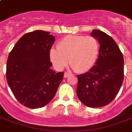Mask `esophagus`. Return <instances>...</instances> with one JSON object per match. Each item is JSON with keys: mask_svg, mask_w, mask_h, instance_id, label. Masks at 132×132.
I'll list each match as a JSON object with an SVG mask.
<instances>
[{"mask_svg": "<svg viewBox=\"0 0 132 132\" xmlns=\"http://www.w3.org/2000/svg\"><path fill=\"white\" fill-rule=\"evenodd\" d=\"M70 73H69V72H64V77H68V76H70Z\"/></svg>", "mask_w": 132, "mask_h": 132, "instance_id": "1", "label": "esophagus"}]
</instances>
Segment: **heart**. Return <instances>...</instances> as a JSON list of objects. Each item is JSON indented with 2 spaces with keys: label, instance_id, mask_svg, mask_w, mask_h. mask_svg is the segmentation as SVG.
Listing matches in <instances>:
<instances>
[{
  "label": "heart",
  "instance_id": "1",
  "mask_svg": "<svg viewBox=\"0 0 132 132\" xmlns=\"http://www.w3.org/2000/svg\"><path fill=\"white\" fill-rule=\"evenodd\" d=\"M98 53L99 44L94 37L68 36L59 42L57 48L51 50L50 57L57 69L64 68L68 60L74 71L84 72L94 66Z\"/></svg>",
  "mask_w": 132,
  "mask_h": 132
}]
</instances>
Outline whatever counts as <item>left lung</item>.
I'll return each instance as SVG.
<instances>
[{"instance_id":"obj_1","label":"left lung","mask_w":132,"mask_h":132,"mask_svg":"<svg viewBox=\"0 0 132 132\" xmlns=\"http://www.w3.org/2000/svg\"><path fill=\"white\" fill-rule=\"evenodd\" d=\"M91 36L100 44L96 64L88 72L77 75V94L90 108H100L112 101L120 90L124 79L123 54L112 38L99 30Z\"/></svg>"}]
</instances>
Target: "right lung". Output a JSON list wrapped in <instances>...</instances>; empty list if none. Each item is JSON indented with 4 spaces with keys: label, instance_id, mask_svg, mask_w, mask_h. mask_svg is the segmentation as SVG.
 Masks as SVG:
<instances>
[{
    "label": "right lung",
    "instance_id": "1",
    "mask_svg": "<svg viewBox=\"0 0 132 132\" xmlns=\"http://www.w3.org/2000/svg\"><path fill=\"white\" fill-rule=\"evenodd\" d=\"M50 32L37 30L24 34L7 59L6 77L15 98L29 108L45 106L53 99L64 72L51 69L50 51L55 42Z\"/></svg>",
    "mask_w": 132,
    "mask_h": 132
}]
</instances>
